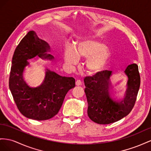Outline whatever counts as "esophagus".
<instances>
[{
    "instance_id": "obj_1",
    "label": "esophagus",
    "mask_w": 151,
    "mask_h": 151,
    "mask_svg": "<svg viewBox=\"0 0 151 151\" xmlns=\"http://www.w3.org/2000/svg\"><path fill=\"white\" fill-rule=\"evenodd\" d=\"M81 84H82V83H81V81L80 80H77L76 81V85L77 86H79V85H81Z\"/></svg>"
}]
</instances>
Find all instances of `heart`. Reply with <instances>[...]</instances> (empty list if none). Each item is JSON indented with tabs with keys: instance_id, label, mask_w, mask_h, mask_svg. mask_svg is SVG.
<instances>
[{
	"instance_id": "b5f03b06",
	"label": "heart",
	"mask_w": 151,
	"mask_h": 151,
	"mask_svg": "<svg viewBox=\"0 0 151 151\" xmlns=\"http://www.w3.org/2000/svg\"><path fill=\"white\" fill-rule=\"evenodd\" d=\"M104 44L95 40H84L80 42L75 49L67 47L64 50V57L70 66L75 65L79 58L87 59L85 68L91 73L101 71L110 58L111 53Z\"/></svg>"
}]
</instances>
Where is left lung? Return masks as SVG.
<instances>
[{
	"mask_svg": "<svg viewBox=\"0 0 151 151\" xmlns=\"http://www.w3.org/2000/svg\"><path fill=\"white\" fill-rule=\"evenodd\" d=\"M111 72L104 70L84 78L88 116L98 124H110L127 116L135 105L140 88V77L136 64L128 65L124 71L128 78L127 88L120 98L116 96L118 93L112 87Z\"/></svg>",
	"mask_w": 151,
	"mask_h": 151,
	"instance_id": "left-lung-1",
	"label": "left lung"
}]
</instances>
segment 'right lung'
Instances as JSON below:
<instances>
[{"label": "right lung", "mask_w": 151, "mask_h": 151, "mask_svg": "<svg viewBox=\"0 0 151 151\" xmlns=\"http://www.w3.org/2000/svg\"><path fill=\"white\" fill-rule=\"evenodd\" d=\"M49 49V44L40 39L35 32H29L15 49L9 80L12 97L21 113L38 121L56 115L66 93L75 86L74 78L62 76L48 69L40 85H31L24 80L23 71L29 64L27 60L36 56L52 59V55L46 54Z\"/></svg>", "instance_id": "obj_1"}]
</instances>
